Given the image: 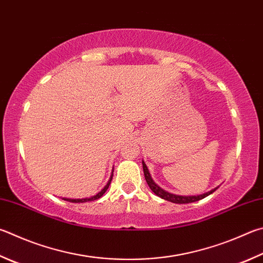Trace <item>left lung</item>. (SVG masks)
Here are the masks:
<instances>
[{"mask_svg":"<svg viewBox=\"0 0 263 263\" xmlns=\"http://www.w3.org/2000/svg\"><path fill=\"white\" fill-rule=\"evenodd\" d=\"M142 168H144L145 179L147 181L148 186H149V189L157 195V197L164 199V200H166V201H170V202H174V203H191V202H195V201H199V200H201L203 198L208 197L209 194H212L213 192H215V191L217 190V187H215L214 190L209 191V192H206V193L200 194V195H177V194L169 193V192H166V191H164L163 189H161L159 185L154 183V180L152 179L149 171H148V168H147V165L145 164L144 161H142Z\"/></svg>","mask_w":263,"mask_h":263,"instance_id":"left-lung-1","label":"left lung"}]
</instances>
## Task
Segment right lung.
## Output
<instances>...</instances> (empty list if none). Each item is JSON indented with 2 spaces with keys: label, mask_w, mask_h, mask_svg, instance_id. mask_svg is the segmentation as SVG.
Returning <instances> with one entry per match:
<instances>
[{
  "label": "right lung",
  "mask_w": 263,
  "mask_h": 263,
  "mask_svg": "<svg viewBox=\"0 0 263 263\" xmlns=\"http://www.w3.org/2000/svg\"><path fill=\"white\" fill-rule=\"evenodd\" d=\"M111 179H112V175H111V177H110V179L108 180V183H107V185L104 186V187L100 191V192L98 193V194H95V195H93V197H90V198H84V199H68V198H63V200H65V201H70V202H76V203H78V202H87V201H94V200H98V199H100L102 197V195L106 193V191L108 190V187H109V185H110V183H111Z\"/></svg>",
  "instance_id": "right-lung-1"
}]
</instances>
